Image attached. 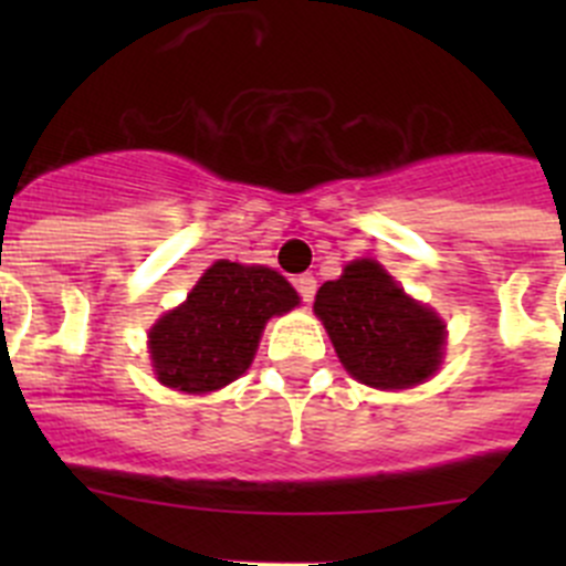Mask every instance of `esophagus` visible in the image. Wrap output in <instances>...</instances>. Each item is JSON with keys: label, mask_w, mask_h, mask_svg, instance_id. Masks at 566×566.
I'll return each instance as SVG.
<instances>
[{"label": "esophagus", "mask_w": 566, "mask_h": 566, "mask_svg": "<svg viewBox=\"0 0 566 566\" xmlns=\"http://www.w3.org/2000/svg\"><path fill=\"white\" fill-rule=\"evenodd\" d=\"M295 290H298V295L304 304H312V301H315V293H317V279L310 276V273H304V276L295 279Z\"/></svg>", "instance_id": "esophagus-1"}]
</instances>
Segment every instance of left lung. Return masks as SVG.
I'll return each mask as SVG.
<instances>
[{"label":"left lung","mask_w":566,"mask_h":566,"mask_svg":"<svg viewBox=\"0 0 566 566\" xmlns=\"http://www.w3.org/2000/svg\"><path fill=\"white\" fill-rule=\"evenodd\" d=\"M315 312L347 373L373 389H410L441 364L443 323L375 260H356L317 290Z\"/></svg>","instance_id":"8db88e82"}]
</instances>
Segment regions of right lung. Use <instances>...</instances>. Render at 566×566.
<instances>
[{
  "label": "right lung",
  "mask_w": 566,
  "mask_h": 566,
  "mask_svg": "<svg viewBox=\"0 0 566 566\" xmlns=\"http://www.w3.org/2000/svg\"><path fill=\"white\" fill-rule=\"evenodd\" d=\"M295 304L298 293L282 273L219 260L186 304L153 325L150 356L158 380L188 394L232 384L249 369L268 319Z\"/></svg>",
  "instance_id": "obj_1"
}]
</instances>
